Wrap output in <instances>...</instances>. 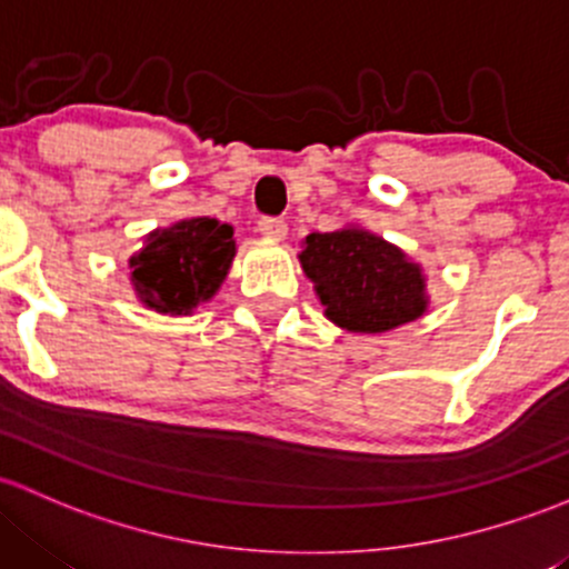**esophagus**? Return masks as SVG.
Instances as JSON below:
<instances>
[{
  "label": "esophagus",
  "mask_w": 569,
  "mask_h": 569,
  "mask_svg": "<svg viewBox=\"0 0 569 569\" xmlns=\"http://www.w3.org/2000/svg\"><path fill=\"white\" fill-rule=\"evenodd\" d=\"M257 227H260L262 236H268V238H284L287 236V221L279 219V216H262V219L257 221Z\"/></svg>",
  "instance_id": "34e87169"
}]
</instances>
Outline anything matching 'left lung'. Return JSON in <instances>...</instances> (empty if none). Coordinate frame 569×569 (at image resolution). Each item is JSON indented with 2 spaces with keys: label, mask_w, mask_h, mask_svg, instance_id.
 Here are the masks:
<instances>
[{
  "label": "left lung",
  "mask_w": 569,
  "mask_h": 569,
  "mask_svg": "<svg viewBox=\"0 0 569 569\" xmlns=\"http://www.w3.org/2000/svg\"><path fill=\"white\" fill-rule=\"evenodd\" d=\"M301 266L328 318L348 331H389L411 323L427 307L419 266L365 230L312 232Z\"/></svg>",
  "instance_id": "left-lung-1"
}]
</instances>
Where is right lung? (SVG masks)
<instances>
[{"instance_id":"right-lung-1","label":"right lung","mask_w":569,"mask_h":569,"mask_svg":"<svg viewBox=\"0 0 569 569\" xmlns=\"http://www.w3.org/2000/svg\"><path fill=\"white\" fill-rule=\"evenodd\" d=\"M236 257L232 227L216 219H186L148 238L131 257V282L158 312L189 315L224 282Z\"/></svg>"}]
</instances>
